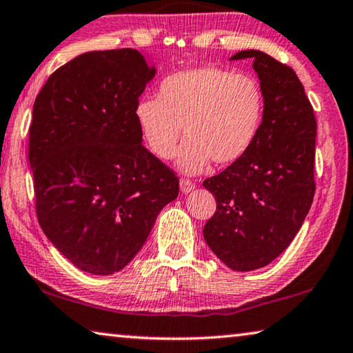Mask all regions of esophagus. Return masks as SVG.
<instances>
[{"instance_id":"34e87169","label":"esophagus","mask_w":353,"mask_h":353,"mask_svg":"<svg viewBox=\"0 0 353 353\" xmlns=\"http://www.w3.org/2000/svg\"><path fill=\"white\" fill-rule=\"evenodd\" d=\"M181 190H182V193H190V192H193L194 190V182H192L190 181V179H181Z\"/></svg>"}]
</instances>
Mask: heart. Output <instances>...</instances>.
Segmentation results:
<instances>
[{"label":"heart","mask_w":353,"mask_h":353,"mask_svg":"<svg viewBox=\"0 0 353 353\" xmlns=\"http://www.w3.org/2000/svg\"><path fill=\"white\" fill-rule=\"evenodd\" d=\"M264 111V89L254 77L207 65L165 77L159 97L138 100L135 119L161 160L176 155L183 127L179 165L194 174L210 160L229 165L242 159L259 135Z\"/></svg>","instance_id":"heart-1"}]
</instances>
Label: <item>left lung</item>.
Here are the masks:
<instances>
[{"label":"left lung","instance_id":"left-lung-1","mask_svg":"<svg viewBox=\"0 0 353 353\" xmlns=\"http://www.w3.org/2000/svg\"><path fill=\"white\" fill-rule=\"evenodd\" d=\"M243 58H253L264 89L259 135L242 159L203 182L216 201L205 243L237 272L276 259L297 236L316 193L317 124L303 85L292 67L264 52L232 56Z\"/></svg>","mask_w":353,"mask_h":353}]
</instances>
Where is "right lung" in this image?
Returning <instances> with one entry per match:
<instances>
[{"label": "right lung", "instance_id": "right-lung-1", "mask_svg": "<svg viewBox=\"0 0 353 353\" xmlns=\"http://www.w3.org/2000/svg\"><path fill=\"white\" fill-rule=\"evenodd\" d=\"M154 74L138 50L88 52L50 75L32 108L28 160L39 225L94 275L122 270L179 194L176 172L143 146L135 119Z\"/></svg>", "mask_w": 353, "mask_h": 353}]
</instances>
